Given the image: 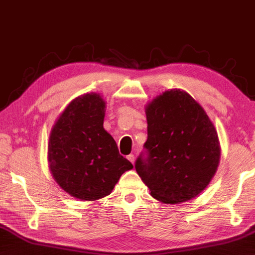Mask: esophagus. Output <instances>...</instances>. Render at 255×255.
Returning <instances> with one entry per match:
<instances>
[{"label":"esophagus","mask_w":255,"mask_h":255,"mask_svg":"<svg viewBox=\"0 0 255 255\" xmlns=\"http://www.w3.org/2000/svg\"><path fill=\"white\" fill-rule=\"evenodd\" d=\"M127 158H128V159H129V161H130V162H131L132 164L134 163V155H133V154H129V155L127 156Z\"/></svg>","instance_id":"esophagus-1"}]
</instances>
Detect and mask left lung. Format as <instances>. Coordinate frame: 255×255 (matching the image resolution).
Wrapping results in <instances>:
<instances>
[{
    "instance_id": "left-lung-1",
    "label": "left lung",
    "mask_w": 255,
    "mask_h": 255,
    "mask_svg": "<svg viewBox=\"0 0 255 255\" xmlns=\"http://www.w3.org/2000/svg\"><path fill=\"white\" fill-rule=\"evenodd\" d=\"M147 140L134 167L152 197L176 204L208 187L220 163L217 132L199 103L179 89L145 108Z\"/></svg>"
}]
</instances>
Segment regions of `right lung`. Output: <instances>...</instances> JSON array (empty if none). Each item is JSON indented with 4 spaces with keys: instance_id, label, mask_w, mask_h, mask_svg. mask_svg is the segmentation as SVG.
<instances>
[{
    "instance_id": "1",
    "label": "right lung",
    "mask_w": 255,
    "mask_h": 255,
    "mask_svg": "<svg viewBox=\"0 0 255 255\" xmlns=\"http://www.w3.org/2000/svg\"><path fill=\"white\" fill-rule=\"evenodd\" d=\"M104 100L97 93L76 98L50 134L49 163L55 181L73 197L94 201L109 195L133 165L118 152L103 128Z\"/></svg>"
}]
</instances>
